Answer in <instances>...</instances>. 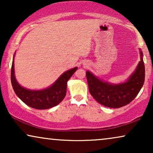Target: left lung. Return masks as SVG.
<instances>
[{
	"mask_svg": "<svg viewBox=\"0 0 153 153\" xmlns=\"http://www.w3.org/2000/svg\"><path fill=\"white\" fill-rule=\"evenodd\" d=\"M140 51V60L134 72L125 82L111 83L100 79L87 71L89 91L94 99L102 105L109 108H120L132 101L141 91L145 80V66L143 52Z\"/></svg>",
	"mask_w": 153,
	"mask_h": 153,
	"instance_id": "left-lung-1",
	"label": "left lung"
}]
</instances>
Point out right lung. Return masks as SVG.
Returning <instances> with one entry per match:
<instances>
[{
  "mask_svg": "<svg viewBox=\"0 0 153 153\" xmlns=\"http://www.w3.org/2000/svg\"><path fill=\"white\" fill-rule=\"evenodd\" d=\"M77 68L76 67L65 72L48 88L41 90H30L22 86L16 81L13 58L11 69L12 85L17 97L26 105L36 109H48L58 105L65 97L67 83Z\"/></svg>",
  "mask_w": 153,
  "mask_h": 153,
  "instance_id": "1",
  "label": "right lung"
}]
</instances>
